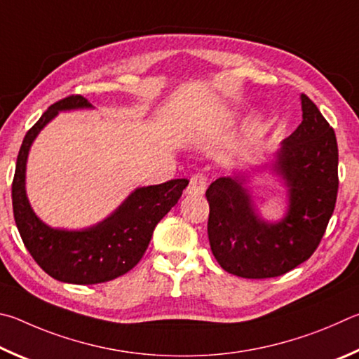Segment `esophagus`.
<instances>
[{"mask_svg": "<svg viewBox=\"0 0 359 359\" xmlns=\"http://www.w3.org/2000/svg\"><path fill=\"white\" fill-rule=\"evenodd\" d=\"M205 189H206V178L202 173H197L191 178L189 186H187V189H186V194L187 196L198 197V196H203Z\"/></svg>", "mask_w": 359, "mask_h": 359, "instance_id": "obj_1", "label": "esophagus"}]
</instances>
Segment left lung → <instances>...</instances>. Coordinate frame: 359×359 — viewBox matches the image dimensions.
I'll use <instances>...</instances> for the list:
<instances>
[{
    "label": "left lung",
    "mask_w": 359,
    "mask_h": 359,
    "mask_svg": "<svg viewBox=\"0 0 359 359\" xmlns=\"http://www.w3.org/2000/svg\"><path fill=\"white\" fill-rule=\"evenodd\" d=\"M301 110L303 121L266 165L287 189L284 217L266 221L254 203L248 183L259 168L221 176L206 191L210 246L230 274L246 279L285 274L309 259L325 235L339 187L336 134L306 94Z\"/></svg>",
    "instance_id": "left-lung-1"
}]
</instances>
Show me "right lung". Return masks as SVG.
Listing matches in <instances>:
<instances>
[{
    "instance_id": "obj_1",
    "label": "right lung",
    "mask_w": 359,
    "mask_h": 359,
    "mask_svg": "<svg viewBox=\"0 0 359 359\" xmlns=\"http://www.w3.org/2000/svg\"><path fill=\"white\" fill-rule=\"evenodd\" d=\"M94 109L83 96H69L48 107L23 138L12 181V206L25 248L43 271L67 284L109 282L134 268L147 250L157 222L178 203L186 178L137 187L104 221L80 230L53 229L36 216L27 196L31 144L60 111Z\"/></svg>"
}]
</instances>
